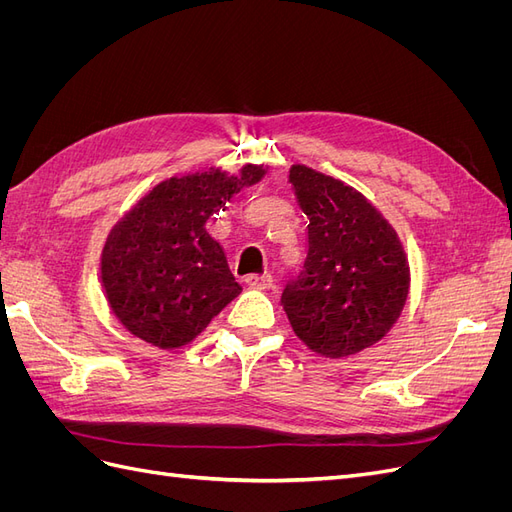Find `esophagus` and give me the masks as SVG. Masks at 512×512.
I'll list each match as a JSON object with an SVG mask.
<instances>
[{
    "label": "esophagus",
    "instance_id": "1",
    "mask_svg": "<svg viewBox=\"0 0 512 512\" xmlns=\"http://www.w3.org/2000/svg\"><path fill=\"white\" fill-rule=\"evenodd\" d=\"M247 284L258 288V290H269L273 286V275L271 273H262V275H250L247 277Z\"/></svg>",
    "mask_w": 512,
    "mask_h": 512
}]
</instances>
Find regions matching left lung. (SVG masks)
Listing matches in <instances>:
<instances>
[{
	"instance_id": "left-lung-1",
	"label": "left lung",
	"mask_w": 512,
	"mask_h": 512,
	"mask_svg": "<svg viewBox=\"0 0 512 512\" xmlns=\"http://www.w3.org/2000/svg\"><path fill=\"white\" fill-rule=\"evenodd\" d=\"M288 183L307 215V254L282 290L290 327L327 359L378 344L395 327L410 294V265L397 230L352 185L305 164Z\"/></svg>"
}]
</instances>
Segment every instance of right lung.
Here are the masks:
<instances>
[{
	"label": "right lung",
	"instance_id": "1",
	"mask_svg": "<svg viewBox=\"0 0 512 512\" xmlns=\"http://www.w3.org/2000/svg\"><path fill=\"white\" fill-rule=\"evenodd\" d=\"M269 173L245 164L175 175L111 226L100 254L104 299L121 327L160 350L188 346L239 297L224 247L207 232L213 213Z\"/></svg>",
	"mask_w": 512,
	"mask_h": 512
}]
</instances>
